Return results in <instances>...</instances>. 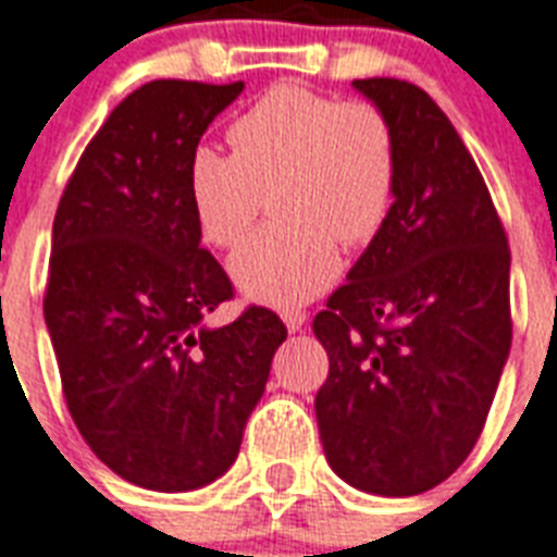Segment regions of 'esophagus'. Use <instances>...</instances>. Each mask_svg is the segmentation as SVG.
I'll return each instance as SVG.
<instances>
[{
    "label": "esophagus",
    "instance_id": "34e87169",
    "mask_svg": "<svg viewBox=\"0 0 557 557\" xmlns=\"http://www.w3.org/2000/svg\"><path fill=\"white\" fill-rule=\"evenodd\" d=\"M280 318H283L288 332H300L306 326V312H300V309H286Z\"/></svg>",
    "mask_w": 557,
    "mask_h": 557
}]
</instances>
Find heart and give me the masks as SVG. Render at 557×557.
I'll return each mask as SVG.
<instances>
[{"label": "heart", "instance_id": "1", "mask_svg": "<svg viewBox=\"0 0 557 557\" xmlns=\"http://www.w3.org/2000/svg\"><path fill=\"white\" fill-rule=\"evenodd\" d=\"M234 152L196 147L187 193L201 236L231 248L274 196L277 225L231 257L234 286L265 306H300L335 283L344 245L379 234L396 196L398 144L370 100H344L280 83L231 124Z\"/></svg>", "mask_w": 557, "mask_h": 557}]
</instances>
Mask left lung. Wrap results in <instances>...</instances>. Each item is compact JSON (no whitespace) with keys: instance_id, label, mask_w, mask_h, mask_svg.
Returning a JSON list of instances; mask_svg holds the SVG:
<instances>
[{"instance_id":"1","label":"left lung","mask_w":557,"mask_h":557,"mask_svg":"<svg viewBox=\"0 0 557 557\" xmlns=\"http://www.w3.org/2000/svg\"><path fill=\"white\" fill-rule=\"evenodd\" d=\"M389 117L396 196L312 330L330 356L314 398L332 471L413 497L457 471L483 433L511 349L506 231L471 152L428 91L352 81Z\"/></svg>"}]
</instances>
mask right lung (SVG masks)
Wrapping results in <instances>:
<instances>
[{
    "label": "right lung",
    "instance_id": "1",
    "mask_svg": "<svg viewBox=\"0 0 557 557\" xmlns=\"http://www.w3.org/2000/svg\"><path fill=\"white\" fill-rule=\"evenodd\" d=\"M243 83L152 81L100 126L63 190L42 312L63 396L95 457L150 492H193L234 466L271 358L277 314L234 297L201 248L187 164Z\"/></svg>",
    "mask_w": 557,
    "mask_h": 557
}]
</instances>
